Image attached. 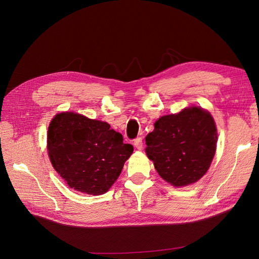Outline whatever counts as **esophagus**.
I'll use <instances>...</instances> for the list:
<instances>
[{
  "label": "esophagus",
  "mask_w": 259,
  "mask_h": 259,
  "mask_svg": "<svg viewBox=\"0 0 259 259\" xmlns=\"http://www.w3.org/2000/svg\"><path fill=\"white\" fill-rule=\"evenodd\" d=\"M143 138L142 137H137L135 140H134V146L136 149H138V150H142L143 149Z\"/></svg>",
  "instance_id": "1"
}]
</instances>
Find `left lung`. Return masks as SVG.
<instances>
[{
	"label": "left lung",
	"instance_id": "1",
	"mask_svg": "<svg viewBox=\"0 0 259 259\" xmlns=\"http://www.w3.org/2000/svg\"><path fill=\"white\" fill-rule=\"evenodd\" d=\"M213 116L200 107H188L161 116L146 137V154L158 174L175 187L197 183L205 175L216 151Z\"/></svg>",
	"mask_w": 259,
	"mask_h": 259
}]
</instances>
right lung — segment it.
Wrapping results in <instances>:
<instances>
[{
	"mask_svg": "<svg viewBox=\"0 0 259 259\" xmlns=\"http://www.w3.org/2000/svg\"><path fill=\"white\" fill-rule=\"evenodd\" d=\"M48 151L53 167L71 189L99 195L110 189L134 148L107 122L61 112L50 123Z\"/></svg>",
	"mask_w": 259,
	"mask_h": 259,
	"instance_id": "right-lung-1",
	"label": "right lung"
}]
</instances>
